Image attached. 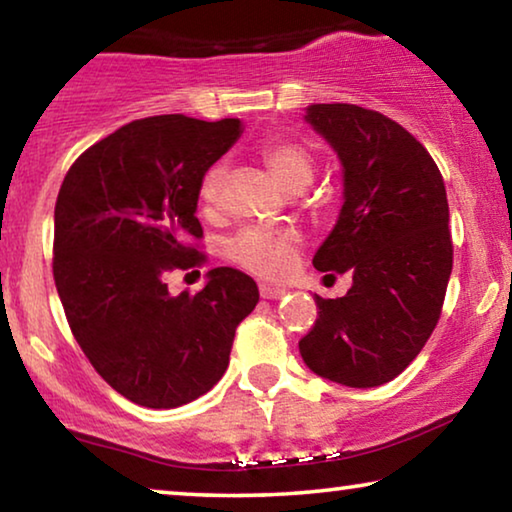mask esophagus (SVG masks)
Instances as JSON below:
<instances>
[{
    "label": "esophagus",
    "mask_w": 512,
    "mask_h": 512,
    "mask_svg": "<svg viewBox=\"0 0 512 512\" xmlns=\"http://www.w3.org/2000/svg\"><path fill=\"white\" fill-rule=\"evenodd\" d=\"M261 296L268 298V300H279L282 296H286V289H282V286L261 284Z\"/></svg>",
    "instance_id": "obj_1"
}]
</instances>
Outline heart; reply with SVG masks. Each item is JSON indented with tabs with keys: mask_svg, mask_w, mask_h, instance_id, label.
Listing matches in <instances>:
<instances>
[{
	"mask_svg": "<svg viewBox=\"0 0 512 512\" xmlns=\"http://www.w3.org/2000/svg\"><path fill=\"white\" fill-rule=\"evenodd\" d=\"M256 153L284 191L300 193L314 177L312 151L293 139H265L263 144H258ZM221 181L223 167H209L198 188L202 205H214L219 198ZM296 242L298 235L293 230L247 228L230 240L228 256L254 275L284 277L296 263Z\"/></svg>",
	"mask_w": 512,
	"mask_h": 512,
	"instance_id": "heart-1",
	"label": "heart"
}]
</instances>
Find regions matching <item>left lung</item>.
I'll list each match as a JSON object with an SVG mask.
<instances>
[{
    "label": "left lung",
    "mask_w": 512,
    "mask_h": 512,
    "mask_svg": "<svg viewBox=\"0 0 512 512\" xmlns=\"http://www.w3.org/2000/svg\"><path fill=\"white\" fill-rule=\"evenodd\" d=\"M305 123L342 165L338 221L312 263L347 272L352 289L314 296L319 317L298 342L300 356L324 380L380 387L410 366L438 324L452 272L445 184L429 151L377 111L310 104Z\"/></svg>",
    "instance_id": "left-lung-1"
}]
</instances>
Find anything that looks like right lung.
Wrapping results in <instances>:
<instances>
[{"label":"right lung","instance_id":"1","mask_svg":"<svg viewBox=\"0 0 512 512\" xmlns=\"http://www.w3.org/2000/svg\"><path fill=\"white\" fill-rule=\"evenodd\" d=\"M242 130L240 118L132 121L83 151L60 186L53 277L69 328L104 382L144 408L207 394L258 303L235 268L209 270L195 296L165 284V272L202 261L191 247L200 181Z\"/></svg>","mask_w":512,"mask_h":512}]
</instances>
